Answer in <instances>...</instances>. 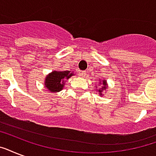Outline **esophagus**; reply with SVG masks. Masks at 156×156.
<instances>
[{
	"label": "esophagus",
	"mask_w": 156,
	"mask_h": 156,
	"mask_svg": "<svg viewBox=\"0 0 156 156\" xmlns=\"http://www.w3.org/2000/svg\"><path fill=\"white\" fill-rule=\"evenodd\" d=\"M80 76L82 78H85L86 76H87V72L86 71H82L80 73Z\"/></svg>",
	"instance_id": "1"
}]
</instances>
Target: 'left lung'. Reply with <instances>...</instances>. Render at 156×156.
Wrapping results in <instances>:
<instances>
[{"label": "left lung", "mask_w": 156, "mask_h": 156, "mask_svg": "<svg viewBox=\"0 0 156 156\" xmlns=\"http://www.w3.org/2000/svg\"><path fill=\"white\" fill-rule=\"evenodd\" d=\"M101 83V82L100 83V84ZM107 89V82L105 80H103L102 81V87H101V89H99L98 90V91H99V93H100V95H102V92L103 90H106Z\"/></svg>", "instance_id": "obj_1"}]
</instances>
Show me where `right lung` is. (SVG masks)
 Returning <instances> with one entry per match:
<instances>
[{"mask_svg": "<svg viewBox=\"0 0 156 156\" xmlns=\"http://www.w3.org/2000/svg\"><path fill=\"white\" fill-rule=\"evenodd\" d=\"M73 73L69 71H52L45 78L44 87L51 92H58L63 89L65 79H68Z\"/></svg>", "mask_w": 156, "mask_h": 156, "instance_id": "obj_1", "label": "right lung"}]
</instances>
